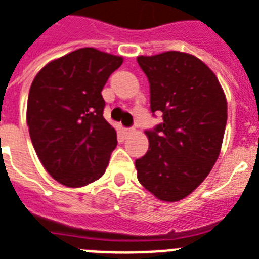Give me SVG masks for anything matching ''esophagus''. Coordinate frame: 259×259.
Here are the masks:
<instances>
[{"label":"esophagus","mask_w":259,"mask_h":259,"mask_svg":"<svg viewBox=\"0 0 259 259\" xmlns=\"http://www.w3.org/2000/svg\"><path fill=\"white\" fill-rule=\"evenodd\" d=\"M125 134H127V135H132V134H135V128H127V130H125Z\"/></svg>","instance_id":"1"}]
</instances>
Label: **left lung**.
I'll return each mask as SVG.
<instances>
[{"instance_id":"8db88e82","label":"left lung","mask_w":259,"mask_h":259,"mask_svg":"<svg viewBox=\"0 0 259 259\" xmlns=\"http://www.w3.org/2000/svg\"><path fill=\"white\" fill-rule=\"evenodd\" d=\"M137 60L150 83L151 112L164 118L145 132L149 150L135 161L138 180L159 201H180L219 158L227 98L214 72L192 54L170 50Z\"/></svg>"}]
</instances>
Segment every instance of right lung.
<instances>
[{
	"label": "right lung",
	"mask_w": 259,
	"mask_h": 259,
	"mask_svg": "<svg viewBox=\"0 0 259 259\" xmlns=\"http://www.w3.org/2000/svg\"><path fill=\"white\" fill-rule=\"evenodd\" d=\"M121 56L81 48L56 58L31 84L27 125L38 158L52 178L77 188L105 174L117 135L104 118L101 91Z\"/></svg>",
	"instance_id": "obj_1"
}]
</instances>
